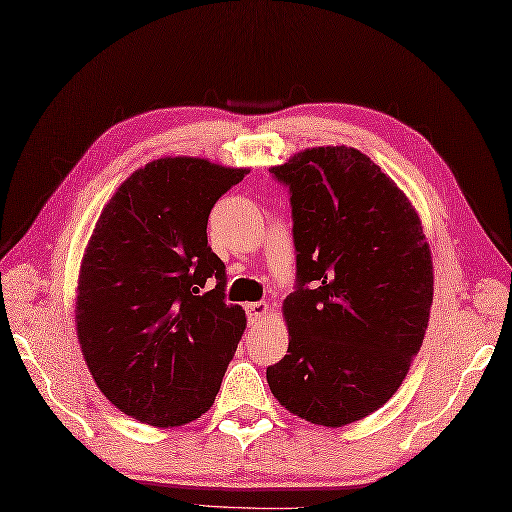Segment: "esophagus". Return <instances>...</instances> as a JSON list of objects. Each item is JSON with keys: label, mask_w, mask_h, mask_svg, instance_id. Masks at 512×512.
Returning a JSON list of instances; mask_svg holds the SVG:
<instances>
[{"label": "esophagus", "mask_w": 512, "mask_h": 512, "mask_svg": "<svg viewBox=\"0 0 512 512\" xmlns=\"http://www.w3.org/2000/svg\"><path fill=\"white\" fill-rule=\"evenodd\" d=\"M245 310H247V319L252 321V323H256V321H260V319L267 315L269 304L267 302H252V304L245 306Z\"/></svg>", "instance_id": "obj_1"}]
</instances>
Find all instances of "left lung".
Returning a JSON list of instances; mask_svg holds the SVG:
<instances>
[{"label": "left lung", "instance_id": "left-lung-1", "mask_svg": "<svg viewBox=\"0 0 512 512\" xmlns=\"http://www.w3.org/2000/svg\"><path fill=\"white\" fill-rule=\"evenodd\" d=\"M271 176L289 189L295 291L267 382L293 415L341 428L389 402L419 352L430 247L408 197L354 147L306 149Z\"/></svg>", "mask_w": 512, "mask_h": 512}]
</instances>
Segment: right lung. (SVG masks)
<instances>
[{"instance_id":"1","label":"right lung","mask_w":512,"mask_h":512,"mask_svg":"<svg viewBox=\"0 0 512 512\" xmlns=\"http://www.w3.org/2000/svg\"><path fill=\"white\" fill-rule=\"evenodd\" d=\"M204 158H160L119 186L97 219L78 280L86 365L121 413L173 428L202 417L245 330L206 226L245 176Z\"/></svg>"}]
</instances>
